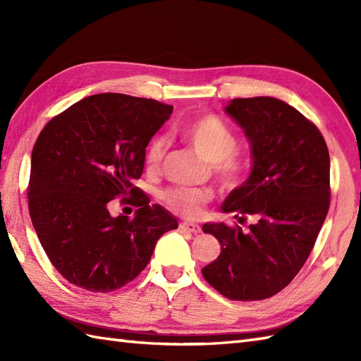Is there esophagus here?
<instances>
[{
    "instance_id": "esophagus-1",
    "label": "esophagus",
    "mask_w": 361,
    "mask_h": 361,
    "mask_svg": "<svg viewBox=\"0 0 361 361\" xmlns=\"http://www.w3.org/2000/svg\"><path fill=\"white\" fill-rule=\"evenodd\" d=\"M180 229H181V231H188V233H192V234H197V233L202 231L200 226L195 225V224H190V221H181Z\"/></svg>"
}]
</instances>
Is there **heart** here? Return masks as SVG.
<instances>
[{
	"label": "heart",
	"instance_id": "1",
	"mask_svg": "<svg viewBox=\"0 0 361 361\" xmlns=\"http://www.w3.org/2000/svg\"><path fill=\"white\" fill-rule=\"evenodd\" d=\"M180 135L192 145L195 152L204 158L216 173L220 185L233 189L240 185L247 169V159L235 150V136L220 118L203 114L188 121L180 127ZM164 137L155 136L145 149V166L155 171L164 155ZM163 202L173 212L185 217H195L203 204L208 202V194L200 189H169L161 194Z\"/></svg>",
	"mask_w": 361,
	"mask_h": 361
}]
</instances>
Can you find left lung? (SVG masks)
Returning a JSON list of instances; mask_svg holds the SVG:
<instances>
[{
  "label": "left lung",
  "mask_w": 361,
  "mask_h": 361,
  "mask_svg": "<svg viewBox=\"0 0 361 361\" xmlns=\"http://www.w3.org/2000/svg\"><path fill=\"white\" fill-rule=\"evenodd\" d=\"M225 111L251 145V173L221 211L239 225L204 224L220 242L203 278L234 301H260L287 287L307 260L331 203V159L323 135L276 97L233 99Z\"/></svg>",
  "instance_id": "1"
}]
</instances>
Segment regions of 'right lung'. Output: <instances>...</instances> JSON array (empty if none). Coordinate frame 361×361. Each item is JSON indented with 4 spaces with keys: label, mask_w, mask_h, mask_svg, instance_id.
I'll return each mask as SVG.
<instances>
[{
    "label": "right lung",
    "mask_w": 361,
    "mask_h": 361,
    "mask_svg": "<svg viewBox=\"0 0 361 361\" xmlns=\"http://www.w3.org/2000/svg\"><path fill=\"white\" fill-rule=\"evenodd\" d=\"M172 105L119 93L88 96L52 118L38 135L27 189L29 214L42 247L63 278L106 293L133 281L158 239L178 221L132 185L145 147L171 118ZM118 195L138 209L113 218Z\"/></svg>",
    "instance_id": "add662e5"
}]
</instances>
